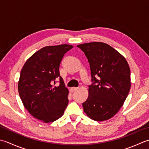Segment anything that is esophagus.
Segmentation results:
<instances>
[{"mask_svg":"<svg viewBox=\"0 0 149 149\" xmlns=\"http://www.w3.org/2000/svg\"><path fill=\"white\" fill-rule=\"evenodd\" d=\"M78 88H77V87H72V88H71L72 92L77 91H78Z\"/></svg>","mask_w":149,"mask_h":149,"instance_id":"34e87169","label":"esophagus"}]
</instances>
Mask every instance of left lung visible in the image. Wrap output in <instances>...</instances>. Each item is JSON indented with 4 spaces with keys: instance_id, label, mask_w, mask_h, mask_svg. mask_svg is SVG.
Listing matches in <instances>:
<instances>
[{
    "instance_id": "left-lung-1",
    "label": "left lung",
    "mask_w": 149,
    "mask_h": 149,
    "mask_svg": "<svg viewBox=\"0 0 149 149\" xmlns=\"http://www.w3.org/2000/svg\"><path fill=\"white\" fill-rule=\"evenodd\" d=\"M89 63L93 84L82 104L88 117L96 121L111 119L120 111L130 89V70L123 55L104 42L78 45Z\"/></svg>"
}]
</instances>
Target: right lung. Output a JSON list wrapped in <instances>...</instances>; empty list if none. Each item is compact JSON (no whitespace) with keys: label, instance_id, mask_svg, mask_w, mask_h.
Listing matches in <instances>:
<instances>
[{"label":"right lung","instance_id":"obj_1","mask_svg":"<svg viewBox=\"0 0 149 149\" xmlns=\"http://www.w3.org/2000/svg\"><path fill=\"white\" fill-rule=\"evenodd\" d=\"M73 47L62 44L42 48L27 60L20 72L18 90L29 113L42 122H53L64 113L69 90L60 76L59 67L64 54ZM59 79L60 85L54 86Z\"/></svg>","mask_w":149,"mask_h":149}]
</instances>
